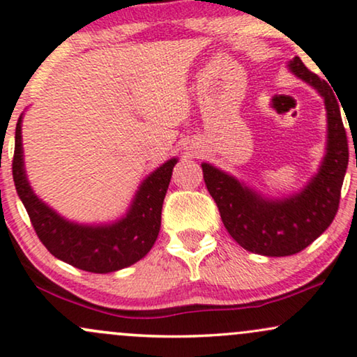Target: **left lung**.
Instances as JSON below:
<instances>
[{"label": "left lung", "mask_w": 357, "mask_h": 357, "mask_svg": "<svg viewBox=\"0 0 357 357\" xmlns=\"http://www.w3.org/2000/svg\"><path fill=\"white\" fill-rule=\"evenodd\" d=\"M287 70L321 96L326 110V146L319 170L299 192L273 198L248 187L234 175L203 162L206 188L216 202L224 227L238 245L265 257L294 255L324 234L338 211L348 169V138L333 91L299 56Z\"/></svg>", "instance_id": "8db88e82"}]
</instances>
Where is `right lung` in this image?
I'll list each match as a JSON object with an SVG mask.
<instances>
[{"label": "right lung", "instance_id": "obj_1", "mask_svg": "<svg viewBox=\"0 0 357 357\" xmlns=\"http://www.w3.org/2000/svg\"><path fill=\"white\" fill-rule=\"evenodd\" d=\"M177 158L153 170L136 190L123 216L104 224L63 218L33 193L24 167L22 115L16 125L13 178L38 238L58 260L89 273H112L139 261L160 231V213Z\"/></svg>", "mask_w": 357, "mask_h": 357}]
</instances>
